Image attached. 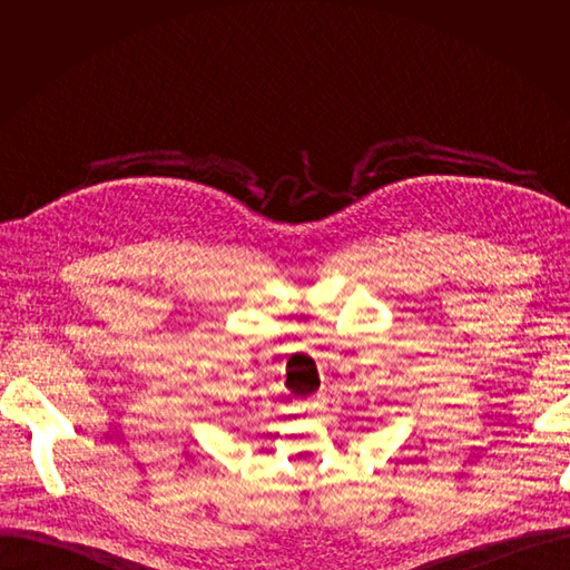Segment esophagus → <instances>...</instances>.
Segmentation results:
<instances>
[{
  "mask_svg": "<svg viewBox=\"0 0 570 570\" xmlns=\"http://www.w3.org/2000/svg\"><path fill=\"white\" fill-rule=\"evenodd\" d=\"M297 406L302 409V411H321L323 406H325V394H314V396H308V400H304V402H297Z\"/></svg>",
  "mask_w": 570,
  "mask_h": 570,
  "instance_id": "1",
  "label": "esophagus"
}]
</instances>
